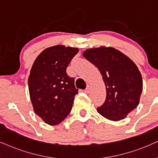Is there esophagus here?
<instances>
[{
    "label": "esophagus",
    "mask_w": 158,
    "mask_h": 158,
    "mask_svg": "<svg viewBox=\"0 0 158 158\" xmlns=\"http://www.w3.org/2000/svg\"><path fill=\"white\" fill-rule=\"evenodd\" d=\"M89 91H90V86L87 85V88L85 89V91H84V92H85V93H89Z\"/></svg>",
    "instance_id": "obj_1"
}]
</instances>
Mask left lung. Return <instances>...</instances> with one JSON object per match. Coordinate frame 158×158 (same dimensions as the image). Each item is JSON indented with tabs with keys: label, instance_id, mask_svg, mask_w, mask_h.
Here are the masks:
<instances>
[{
	"label": "left lung",
	"instance_id": "1",
	"mask_svg": "<svg viewBox=\"0 0 158 158\" xmlns=\"http://www.w3.org/2000/svg\"><path fill=\"white\" fill-rule=\"evenodd\" d=\"M83 57L95 65L102 75L106 90L100 114L112 121L125 119L138 106L143 89L142 77L131 58L111 47L87 49Z\"/></svg>",
	"mask_w": 158,
	"mask_h": 158
}]
</instances>
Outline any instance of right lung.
I'll use <instances>...</instances> for the list:
<instances>
[{
    "label": "right lung",
    "mask_w": 158,
    "mask_h": 158,
    "mask_svg": "<svg viewBox=\"0 0 158 158\" xmlns=\"http://www.w3.org/2000/svg\"><path fill=\"white\" fill-rule=\"evenodd\" d=\"M79 52L75 47L56 45L39 54L28 77L33 110L45 123L58 125L71 112L78 89L74 78L66 73L71 60Z\"/></svg>",
    "instance_id": "right-lung-1"
}]
</instances>
